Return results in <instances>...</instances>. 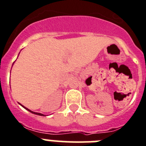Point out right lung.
<instances>
[{
  "instance_id": "right-lung-1",
  "label": "right lung",
  "mask_w": 146,
  "mask_h": 146,
  "mask_svg": "<svg viewBox=\"0 0 146 146\" xmlns=\"http://www.w3.org/2000/svg\"><path fill=\"white\" fill-rule=\"evenodd\" d=\"M20 104V105H21L22 107H23V108H25V110H28V111H29V112H31V113H33V114H36V115H42V116H44V115L42 114V113H35V112H33V111H31V110H29V109H28V108H25V107H24V106H23V105H22L21 104Z\"/></svg>"
}]
</instances>
